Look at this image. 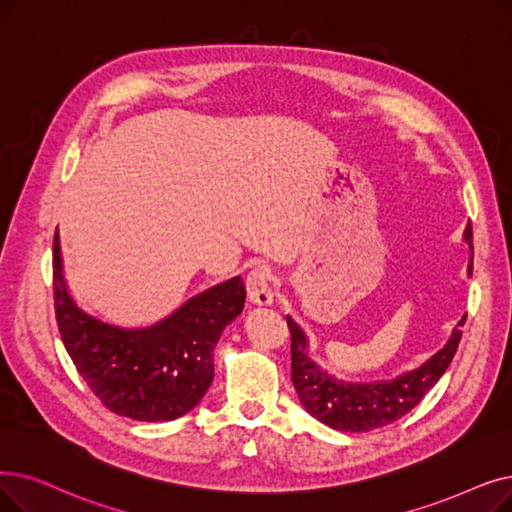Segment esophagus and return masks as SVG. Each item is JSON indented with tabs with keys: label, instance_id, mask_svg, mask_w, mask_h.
<instances>
[{
	"label": "esophagus",
	"instance_id": "esophagus-1",
	"mask_svg": "<svg viewBox=\"0 0 512 512\" xmlns=\"http://www.w3.org/2000/svg\"><path fill=\"white\" fill-rule=\"evenodd\" d=\"M249 299L257 307H270L274 303V276L268 265H255L247 276Z\"/></svg>",
	"mask_w": 512,
	"mask_h": 512
}]
</instances>
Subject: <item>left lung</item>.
I'll return each mask as SVG.
<instances>
[{
    "label": "left lung",
    "instance_id": "1",
    "mask_svg": "<svg viewBox=\"0 0 512 512\" xmlns=\"http://www.w3.org/2000/svg\"><path fill=\"white\" fill-rule=\"evenodd\" d=\"M464 240L473 251L471 224L464 230ZM469 274H473V255ZM464 320L466 316H462L458 326H464ZM286 324L291 330V379L301 404L326 427L349 433L379 429L406 416L448 370L462 339V330L454 328L446 347L439 349L431 360L416 370L397 376V379L347 383L330 376L309 358L307 337L293 318L286 316Z\"/></svg>",
    "mask_w": 512,
    "mask_h": 512
}]
</instances>
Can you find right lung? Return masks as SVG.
<instances>
[{
    "label": "right lung",
    "instance_id": "add662e5",
    "mask_svg": "<svg viewBox=\"0 0 512 512\" xmlns=\"http://www.w3.org/2000/svg\"><path fill=\"white\" fill-rule=\"evenodd\" d=\"M54 307L62 343L100 402L119 416L144 422L190 412L213 381V351L244 307L240 276L192 297L154 326L121 328L83 311L62 274L54 234Z\"/></svg>",
    "mask_w": 512,
    "mask_h": 512
}]
</instances>
